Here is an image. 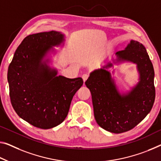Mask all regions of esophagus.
I'll list each match as a JSON object with an SVG mask.
<instances>
[{
  "instance_id": "obj_1",
  "label": "esophagus",
  "mask_w": 161,
  "mask_h": 161,
  "mask_svg": "<svg viewBox=\"0 0 161 161\" xmlns=\"http://www.w3.org/2000/svg\"><path fill=\"white\" fill-rule=\"evenodd\" d=\"M88 77H89L88 74H87V73L83 74V75H82V78H83V80L84 82H86V80H87V79L88 78Z\"/></svg>"
}]
</instances>
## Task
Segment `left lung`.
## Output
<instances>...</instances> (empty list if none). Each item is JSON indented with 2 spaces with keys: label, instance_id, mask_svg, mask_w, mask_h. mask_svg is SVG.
Here are the masks:
<instances>
[{
  "label": "left lung",
  "instance_id": "8db88e82",
  "mask_svg": "<svg viewBox=\"0 0 161 161\" xmlns=\"http://www.w3.org/2000/svg\"><path fill=\"white\" fill-rule=\"evenodd\" d=\"M119 61H130L137 65L140 82L127 95H121L105 68L91 73L85 83L90 90L94 117L101 127L119 134L137 126L150 112L155 98L154 69L146 49L132 40L123 50L117 52Z\"/></svg>",
  "mask_w": 161,
  "mask_h": 161
}]
</instances>
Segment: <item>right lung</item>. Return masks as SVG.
<instances>
[{
	"mask_svg": "<svg viewBox=\"0 0 161 161\" xmlns=\"http://www.w3.org/2000/svg\"><path fill=\"white\" fill-rule=\"evenodd\" d=\"M64 40L60 32L30 34L15 52L8 70L9 95L19 117L40 129L61 124L68 115L73 96L82 86L81 78L57 76L42 59L53 46Z\"/></svg>",
	"mask_w": 161,
	"mask_h": 161,
	"instance_id": "add662e5",
	"label": "right lung"
}]
</instances>
